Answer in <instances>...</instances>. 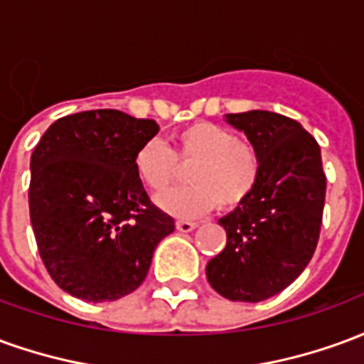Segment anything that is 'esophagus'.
I'll return each mask as SVG.
<instances>
[{
    "label": "esophagus",
    "instance_id": "obj_1",
    "mask_svg": "<svg viewBox=\"0 0 364 364\" xmlns=\"http://www.w3.org/2000/svg\"><path fill=\"white\" fill-rule=\"evenodd\" d=\"M175 228L179 230V232H193V230L197 228V224L189 220H177L175 222Z\"/></svg>",
    "mask_w": 364,
    "mask_h": 364
}]
</instances>
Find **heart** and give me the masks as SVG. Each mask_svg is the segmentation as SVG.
Wrapping results in <instances>:
<instances>
[{"label": "heart", "mask_w": 364, "mask_h": 364, "mask_svg": "<svg viewBox=\"0 0 364 364\" xmlns=\"http://www.w3.org/2000/svg\"><path fill=\"white\" fill-rule=\"evenodd\" d=\"M175 150L151 138L136 151L138 177L151 191H164L179 177V161L191 164L187 187L166 191L156 198L161 210L191 218L220 203L222 208L244 205L259 183V154L250 144L240 142L234 130L198 120L183 127L173 136Z\"/></svg>", "instance_id": "1"}]
</instances>
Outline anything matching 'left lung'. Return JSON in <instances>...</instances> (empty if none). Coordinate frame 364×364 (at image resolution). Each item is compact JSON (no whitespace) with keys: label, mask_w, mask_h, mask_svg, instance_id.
<instances>
[{"label":"left lung","mask_w":364,"mask_h":364,"mask_svg":"<svg viewBox=\"0 0 364 364\" xmlns=\"http://www.w3.org/2000/svg\"><path fill=\"white\" fill-rule=\"evenodd\" d=\"M259 154V183L218 224L226 247L206 265L220 296L261 302L279 294L312 259L326 200L321 151L296 120L271 111L226 114Z\"/></svg>","instance_id":"1"}]
</instances>
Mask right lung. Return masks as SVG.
Listing matches in <instances>:
<instances>
[{
	"label": "right lung",
	"mask_w": 364,
	"mask_h": 364,
	"mask_svg": "<svg viewBox=\"0 0 364 364\" xmlns=\"http://www.w3.org/2000/svg\"><path fill=\"white\" fill-rule=\"evenodd\" d=\"M158 130L156 120L97 109L62 117L36 144L31 224L44 267L68 294L87 302L130 294L175 230L134 167L138 148Z\"/></svg>",
	"instance_id": "right-lung-1"
}]
</instances>
